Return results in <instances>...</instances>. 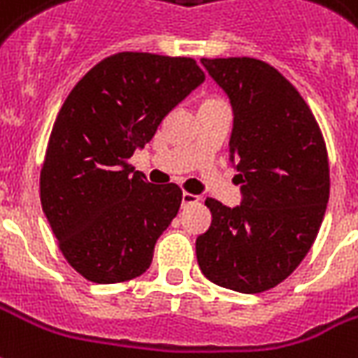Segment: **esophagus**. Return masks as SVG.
Returning <instances> with one entry per match:
<instances>
[{"instance_id":"obj_1","label":"esophagus","mask_w":358,"mask_h":358,"mask_svg":"<svg viewBox=\"0 0 358 358\" xmlns=\"http://www.w3.org/2000/svg\"><path fill=\"white\" fill-rule=\"evenodd\" d=\"M199 201L197 195H193V193H182V206H187V205H195Z\"/></svg>"}]
</instances>
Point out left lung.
I'll return each mask as SVG.
<instances>
[{"instance_id":"8db88e82","label":"left lung","mask_w":358,"mask_h":358,"mask_svg":"<svg viewBox=\"0 0 358 358\" xmlns=\"http://www.w3.org/2000/svg\"><path fill=\"white\" fill-rule=\"evenodd\" d=\"M233 108L229 161L243 201L205 205L213 224L197 237L203 275L218 287L256 294L277 287L306 258L330 193L327 145L290 81L256 58H201Z\"/></svg>"}]
</instances>
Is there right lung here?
Instances as JSON below:
<instances>
[{"mask_svg":"<svg viewBox=\"0 0 358 358\" xmlns=\"http://www.w3.org/2000/svg\"><path fill=\"white\" fill-rule=\"evenodd\" d=\"M203 81L193 58L117 52L87 71L64 100L39 192L60 250L87 280L123 282L152 264L182 189L150 184L129 157Z\"/></svg>","mask_w":358,"mask_h":358,"instance_id":"1","label":"right lung"}]
</instances>
